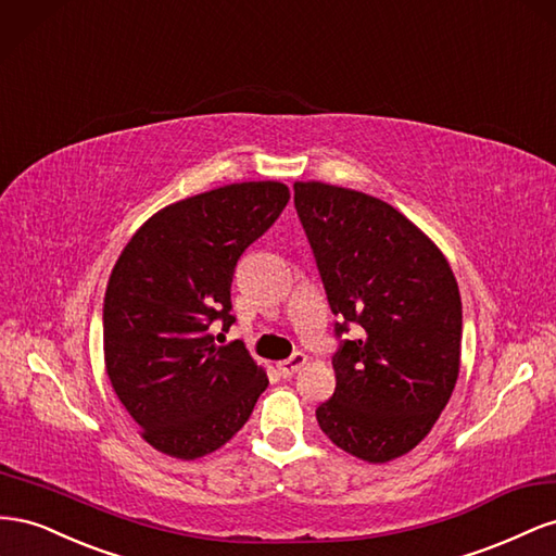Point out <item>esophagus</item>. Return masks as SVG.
<instances>
[{
  "label": "esophagus",
  "mask_w": 556,
  "mask_h": 556,
  "mask_svg": "<svg viewBox=\"0 0 556 556\" xmlns=\"http://www.w3.org/2000/svg\"><path fill=\"white\" fill-rule=\"evenodd\" d=\"M305 363H307V356H305L303 352H295L291 358L279 361V363H277V370H279L281 377H291L293 372H298L300 368H303Z\"/></svg>",
  "instance_id": "obj_1"
}]
</instances>
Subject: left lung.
<instances>
[{"instance_id":"8db88e82","label":"left lung","mask_w":556,"mask_h":556,"mask_svg":"<svg viewBox=\"0 0 556 556\" xmlns=\"http://www.w3.org/2000/svg\"><path fill=\"white\" fill-rule=\"evenodd\" d=\"M295 210L332 314L361 326L332 354L336 393L316 407L346 454L387 464L431 433L462 368V295L435 242L389 202L295 181Z\"/></svg>"}]
</instances>
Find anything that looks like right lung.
I'll use <instances>...</instances> for the list:
<instances>
[{
    "label": "right lung",
    "mask_w": 556,
    "mask_h": 556,
    "mask_svg": "<svg viewBox=\"0 0 556 556\" xmlns=\"http://www.w3.org/2000/svg\"><path fill=\"white\" fill-rule=\"evenodd\" d=\"M289 186L242 181L167 204L125 244L104 293V366L141 438L195 462L247 424L267 375L228 330L235 265L287 207Z\"/></svg>",
    "instance_id": "add662e5"
}]
</instances>
